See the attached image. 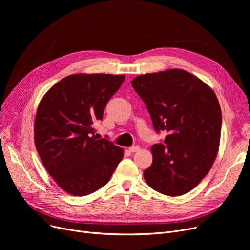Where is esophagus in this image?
<instances>
[{"label": "esophagus", "instance_id": "esophagus-1", "mask_svg": "<svg viewBox=\"0 0 250 250\" xmlns=\"http://www.w3.org/2000/svg\"><path fill=\"white\" fill-rule=\"evenodd\" d=\"M128 150H129L130 153H135V152H138L140 150V147L139 146H132V147H129Z\"/></svg>", "mask_w": 250, "mask_h": 250}]
</instances>
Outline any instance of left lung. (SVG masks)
<instances>
[{"mask_svg":"<svg viewBox=\"0 0 250 250\" xmlns=\"http://www.w3.org/2000/svg\"><path fill=\"white\" fill-rule=\"evenodd\" d=\"M132 85L146 104L155 132L167 133L151 148L146 182L170 196L190 191L211 170L219 149L222 113L214 91L179 69L138 76Z\"/></svg>","mask_w":250,"mask_h":250,"instance_id":"1","label":"left lung"}]
</instances>
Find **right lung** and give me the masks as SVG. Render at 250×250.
<instances>
[{"label": "right lung", "mask_w": 250, "mask_h": 250, "mask_svg": "<svg viewBox=\"0 0 250 250\" xmlns=\"http://www.w3.org/2000/svg\"><path fill=\"white\" fill-rule=\"evenodd\" d=\"M125 77L76 74L52 86L38 105L34 141L49 175L70 194L87 195L104 187L124 150L95 136L94 123Z\"/></svg>", "instance_id": "add662e5"}]
</instances>
